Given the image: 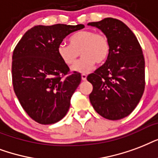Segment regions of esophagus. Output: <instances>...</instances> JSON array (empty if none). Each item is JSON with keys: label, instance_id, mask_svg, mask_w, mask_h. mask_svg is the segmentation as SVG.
I'll return each instance as SVG.
<instances>
[{"label": "esophagus", "instance_id": "esophagus-1", "mask_svg": "<svg viewBox=\"0 0 158 158\" xmlns=\"http://www.w3.org/2000/svg\"><path fill=\"white\" fill-rule=\"evenodd\" d=\"M81 79H82V81L86 80V75L85 74H81Z\"/></svg>", "mask_w": 158, "mask_h": 158}]
</instances>
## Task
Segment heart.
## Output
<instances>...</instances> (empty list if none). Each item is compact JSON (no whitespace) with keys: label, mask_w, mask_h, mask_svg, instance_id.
Returning <instances> with one entry per match:
<instances>
[{"label":"heart","mask_w":158,"mask_h":158,"mask_svg":"<svg viewBox=\"0 0 158 158\" xmlns=\"http://www.w3.org/2000/svg\"><path fill=\"white\" fill-rule=\"evenodd\" d=\"M60 60L71 67L81 52V58L72 67V70L78 73H88L96 63L102 64L110 54V42L102 33L91 30H80L68 38V45L60 44L57 49Z\"/></svg>","instance_id":"1"}]
</instances>
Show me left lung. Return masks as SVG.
I'll list each match as a JSON object with an SVG mask.
<instances>
[{"label": "left lung", "instance_id": "obj_1", "mask_svg": "<svg viewBox=\"0 0 158 158\" xmlns=\"http://www.w3.org/2000/svg\"><path fill=\"white\" fill-rule=\"evenodd\" d=\"M88 25L101 29L110 42L106 62L87 77L93 85L90 101L100 115L118 120L133 112L143 94V50L131 29L118 19L106 18Z\"/></svg>", "mask_w": 158, "mask_h": 158}]
</instances>
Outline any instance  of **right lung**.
I'll return each instance as SVG.
<instances>
[{
	"mask_svg": "<svg viewBox=\"0 0 158 158\" xmlns=\"http://www.w3.org/2000/svg\"><path fill=\"white\" fill-rule=\"evenodd\" d=\"M83 24L37 25L17 44L12 56V82L17 98L30 118L52 124L67 114L73 93L81 83V73H69L60 60L57 47Z\"/></svg>",
	"mask_w": 158,
	"mask_h": 158,
	"instance_id": "add662e5",
	"label": "right lung"
}]
</instances>
